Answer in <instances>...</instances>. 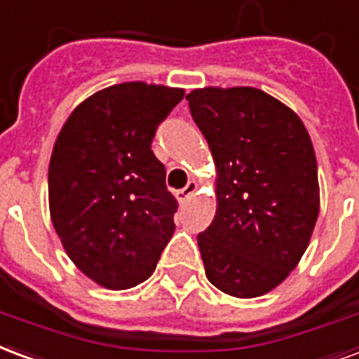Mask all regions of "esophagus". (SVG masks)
Masks as SVG:
<instances>
[{"instance_id": "1", "label": "esophagus", "mask_w": 359, "mask_h": 359, "mask_svg": "<svg viewBox=\"0 0 359 359\" xmlns=\"http://www.w3.org/2000/svg\"><path fill=\"white\" fill-rule=\"evenodd\" d=\"M195 191H196V183L195 182H189L183 189L176 191V198L180 201V204H185V202L189 201L191 196L195 195Z\"/></svg>"}]
</instances>
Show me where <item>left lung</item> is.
<instances>
[{
  "label": "left lung",
  "instance_id": "obj_1",
  "mask_svg": "<svg viewBox=\"0 0 359 359\" xmlns=\"http://www.w3.org/2000/svg\"><path fill=\"white\" fill-rule=\"evenodd\" d=\"M185 98L217 166V212L198 233L206 276L233 297H259L295 269L316 225L311 136L259 88L208 87Z\"/></svg>",
  "mask_w": 359,
  "mask_h": 359
}]
</instances>
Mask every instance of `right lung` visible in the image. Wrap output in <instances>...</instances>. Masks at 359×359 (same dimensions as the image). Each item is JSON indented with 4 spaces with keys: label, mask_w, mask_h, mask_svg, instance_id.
<instances>
[{
    "label": "right lung",
    "mask_w": 359,
    "mask_h": 359,
    "mask_svg": "<svg viewBox=\"0 0 359 359\" xmlns=\"http://www.w3.org/2000/svg\"><path fill=\"white\" fill-rule=\"evenodd\" d=\"M183 94L145 83L104 88L75 107L56 138L53 225L69 259L104 287L149 278L176 229L177 201L151 144Z\"/></svg>",
    "instance_id": "right-lung-1"
}]
</instances>
